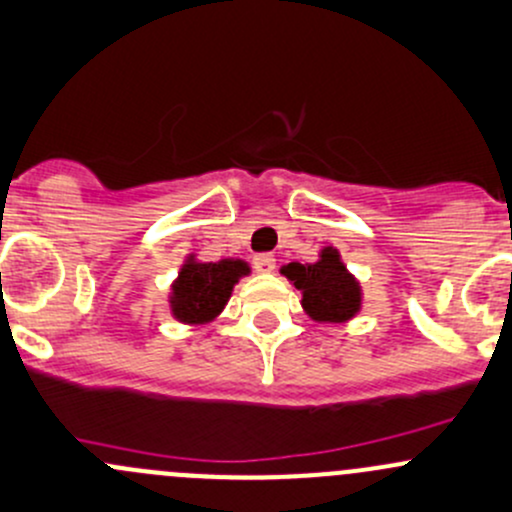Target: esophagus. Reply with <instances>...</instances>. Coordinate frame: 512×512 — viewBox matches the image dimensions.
I'll use <instances>...</instances> for the list:
<instances>
[{
	"label": "esophagus",
	"instance_id": "34e87169",
	"mask_svg": "<svg viewBox=\"0 0 512 512\" xmlns=\"http://www.w3.org/2000/svg\"><path fill=\"white\" fill-rule=\"evenodd\" d=\"M274 267H277V260H274L272 255H257L255 257V270L257 272H274Z\"/></svg>",
	"mask_w": 512,
	"mask_h": 512
}]
</instances>
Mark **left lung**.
<instances>
[{
  "label": "left lung",
  "mask_w": 512,
  "mask_h": 512,
  "mask_svg": "<svg viewBox=\"0 0 512 512\" xmlns=\"http://www.w3.org/2000/svg\"><path fill=\"white\" fill-rule=\"evenodd\" d=\"M289 282L304 294L306 314L314 321H346L360 309V287L346 272L338 252L326 247L316 265L289 262L282 270Z\"/></svg>",
  "instance_id": "1"
}]
</instances>
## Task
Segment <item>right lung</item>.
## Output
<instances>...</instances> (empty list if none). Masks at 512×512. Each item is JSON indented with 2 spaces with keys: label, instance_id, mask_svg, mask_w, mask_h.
Returning a JSON list of instances; mask_svg holds the SVG:
<instances>
[{
  "label": "right lung",
  "instance_id": "add662e5",
  "mask_svg": "<svg viewBox=\"0 0 512 512\" xmlns=\"http://www.w3.org/2000/svg\"><path fill=\"white\" fill-rule=\"evenodd\" d=\"M242 274H247V265L240 260L206 262V265L188 262L179 274V282L174 284V299H171L174 316L186 324L211 321L223 311L233 284Z\"/></svg>",
  "mask_w": 512,
  "mask_h": 512
}]
</instances>
